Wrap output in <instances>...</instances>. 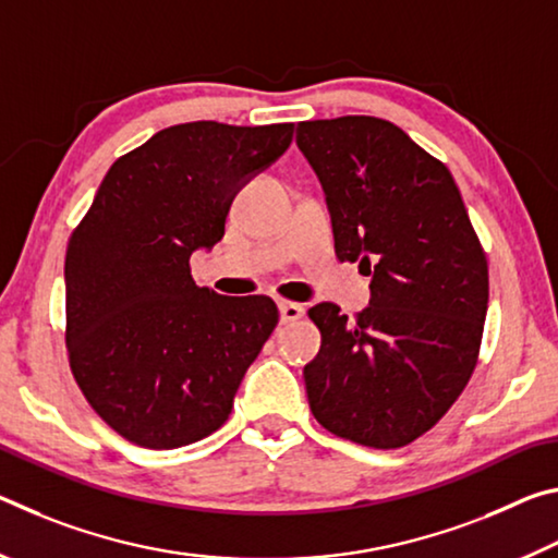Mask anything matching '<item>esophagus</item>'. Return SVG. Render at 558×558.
I'll use <instances>...</instances> for the list:
<instances>
[{"instance_id":"1","label":"esophagus","mask_w":558,"mask_h":558,"mask_svg":"<svg viewBox=\"0 0 558 558\" xmlns=\"http://www.w3.org/2000/svg\"><path fill=\"white\" fill-rule=\"evenodd\" d=\"M278 310H280V323L282 325L298 323V319L305 315V310H302V305H298V302H280Z\"/></svg>"}]
</instances>
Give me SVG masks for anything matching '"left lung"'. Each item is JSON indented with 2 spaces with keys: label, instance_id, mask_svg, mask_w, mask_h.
<instances>
[{
  "label": "left lung",
  "instance_id": "obj_1",
  "mask_svg": "<svg viewBox=\"0 0 558 558\" xmlns=\"http://www.w3.org/2000/svg\"><path fill=\"white\" fill-rule=\"evenodd\" d=\"M298 147L323 184L337 258L372 276L369 307L356 319L335 302L310 307L323 332L302 372L310 411L359 446H409L475 369L487 258L448 167L393 122H298Z\"/></svg>",
  "mask_w": 558,
  "mask_h": 558
}]
</instances>
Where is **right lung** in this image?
Returning a JSON list of instances; mask_svg holds the SVG:
<instances>
[{
    "label": "right lung",
    "mask_w": 558,
    "mask_h": 558,
    "mask_svg": "<svg viewBox=\"0 0 558 558\" xmlns=\"http://www.w3.org/2000/svg\"><path fill=\"white\" fill-rule=\"evenodd\" d=\"M292 122L199 120L120 157L65 251V347L108 426L169 450L219 430L278 325L270 298L199 288L194 251L223 239L241 186L292 143Z\"/></svg>",
    "instance_id": "obj_1"
}]
</instances>
